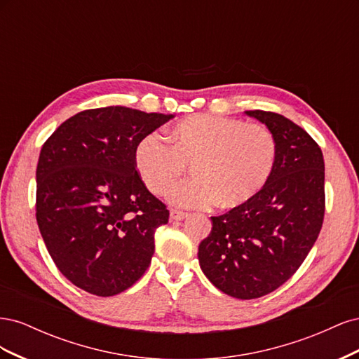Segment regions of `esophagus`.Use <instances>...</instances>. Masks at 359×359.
<instances>
[{"instance_id": "34e87169", "label": "esophagus", "mask_w": 359, "mask_h": 359, "mask_svg": "<svg viewBox=\"0 0 359 359\" xmlns=\"http://www.w3.org/2000/svg\"><path fill=\"white\" fill-rule=\"evenodd\" d=\"M187 215H189L187 212H182V211H178V210H170V220H172V222L184 220Z\"/></svg>"}]
</instances>
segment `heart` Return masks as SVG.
Masks as SVG:
<instances>
[{
    "label": "heart",
    "instance_id": "b5f03b06",
    "mask_svg": "<svg viewBox=\"0 0 359 359\" xmlns=\"http://www.w3.org/2000/svg\"><path fill=\"white\" fill-rule=\"evenodd\" d=\"M167 145L149 133L135 148V166L145 187L160 196L190 165L194 179L168 193L182 208L231 210L252 201L269 181L277 160L274 135L262 124L198 114L169 128Z\"/></svg>",
    "mask_w": 359,
    "mask_h": 359
}]
</instances>
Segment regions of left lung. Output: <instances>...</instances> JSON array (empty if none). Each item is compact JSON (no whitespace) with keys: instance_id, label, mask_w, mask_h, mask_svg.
<instances>
[{"instance_id":"8db88e82","label":"left lung","mask_w":359,"mask_h":359,"mask_svg":"<svg viewBox=\"0 0 359 359\" xmlns=\"http://www.w3.org/2000/svg\"><path fill=\"white\" fill-rule=\"evenodd\" d=\"M245 114L274 135L273 175L252 201L211 217L198 257L217 289L255 299L286 283L316 243L325 215V163L314 139L286 116Z\"/></svg>"}]
</instances>
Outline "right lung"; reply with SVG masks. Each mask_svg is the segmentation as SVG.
Listing matches in <instances>:
<instances>
[{
    "instance_id": "obj_1",
    "label": "right lung",
    "mask_w": 359,
    "mask_h": 359,
    "mask_svg": "<svg viewBox=\"0 0 359 359\" xmlns=\"http://www.w3.org/2000/svg\"><path fill=\"white\" fill-rule=\"evenodd\" d=\"M170 118L124 106L88 109L43 144L36 219L52 260L74 286L114 297L149 266L169 211L140 180L135 148Z\"/></svg>"
}]
</instances>
